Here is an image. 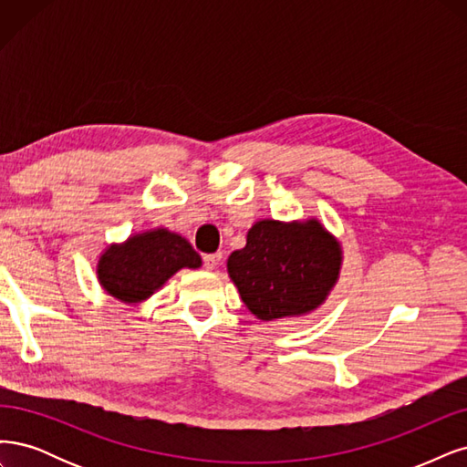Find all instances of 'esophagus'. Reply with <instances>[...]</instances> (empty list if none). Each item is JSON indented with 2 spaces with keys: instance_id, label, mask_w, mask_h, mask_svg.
I'll return each mask as SVG.
<instances>
[{
  "instance_id": "obj_1",
  "label": "esophagus",
  "mask_w": 467,
  "mask_h": 467,
  "mask_svg": "<svg viewBox=\"0 0 467 467\" xmlns=\"http://www.w3.org/2000/svg\"><path fill=\"white\" fill-rule=\"evenodd\" d=\"M221 258H223L221 254H207V255H203L205 269H209V272H213V269H217V265L221 264Z\"/></svg>"
}]
</instances>
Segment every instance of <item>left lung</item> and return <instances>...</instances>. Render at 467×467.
I'll return each mask as SVG.
<instances>
[{
    "mask_svg": "<svg viewBox=\"0 0 467 467\" xmlns=\"http://www.w3.org/2000/svg\"><path fill=\"white\" fill-rule=\"evenodd\" d=\"M341 265V243L316 217L260 219L246 246L229 255L227 272L255 318L275 322L318 310L337 285Z\"/></svg>",
    "mask_w": 467,
    "mask_h": 467,
    "instance_id": "left-lung-1",
    "label": "left lung"
}]
</instances>
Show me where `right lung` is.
Masks as SVG:
<instances>
[{"instance_id":"right-lung-1","label":"right lung","mask_w":467,"mask_h":467,"mask_svg":"<svg viewBox=\"0 0 467 467\" xmlns=\"http://www.w3.org/2000/svg\"><path fill=\"white\" fill-rule=\"evenodd\" d=\"M184 267H202L200 254L182 234L157 227L104 248L97 262V279L119 303L140 305Z\"/></svg>"}]
</instances>
